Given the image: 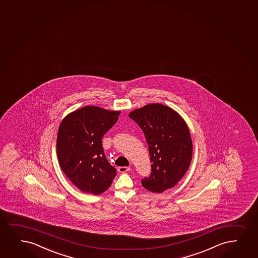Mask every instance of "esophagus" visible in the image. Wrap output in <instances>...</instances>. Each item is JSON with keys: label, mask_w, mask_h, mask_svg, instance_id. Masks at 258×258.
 Masks as SVG:
<instances>
[{"label": "esophagus", "mask_w": 258, "mask_h": 258, "mask_svg": "<svg viewBox=\"0 0 258 258\" xmlns=\"http://www.w3.org/2000/svg\"><path fill=\"white\" fill-rule=\"evenodd\" d=\"M131 169L130 167H119L118 168V172H120V173H126V172L128 171Z\"/></svg>", "instance_id": "1"}]
</instances>
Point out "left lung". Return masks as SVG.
I'll list each match as a JSON object with an SVG mask.
<instances>
[{"label": "left lung", "instance_id": "1", "mask_svg": "<svg viewBox=\"0 0 258 258\" xmlns=\"http://www.w3.org/2000/svg\"><path fill=\"white\" fill-rule=\"evenodd\" d=\"M140 126L149 146L151 174L142 180L143 188L162 193L175 186L188 170L192 141L188 126L174 109L150 103L130 113Z\"/></svg>", "mask_w": 258, "mask_h": 258}]
</instances>
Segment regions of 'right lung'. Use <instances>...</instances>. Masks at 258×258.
Returning a JSON list of instances; mask_svg holds the SVG:
<instances>
[{
    "instance_id": "right-lung-1",
    "label": "right lung",
    "mask_w": 258,
    "mask_h": 258,
    "mask_svg": "<svg viewBox=\"0 0 258 258\" xmlns=\"http://www.w3.org/2000/svg\"><path fill=\"white\" fill-rule=\"evenodd\" d=\"M120 111L86 106L64 118L58 130L56 153L60 169L84 193L102 194L116 170L102 148V137L117 121Z\"/></svg>"
}]
</instances>
